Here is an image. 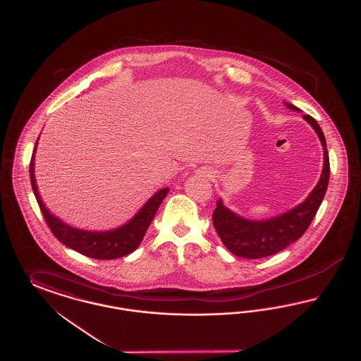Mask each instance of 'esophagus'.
<instances>
[{"label": "esophagus", "mask_w": 361, "mask_h": 361, "mask_svg": "<svg viewBox=\"0 0 361 361\" xmlns=\"http://www.w3.org/2000/svg\"><path fill=\"white\" fill-rule=\"evenodd\" d=\"M197 174H199V176H202V177H209L212 173H211L209 169H207V168H202V169H199V171H197Z\"/></svg>", "instance_id": "34e87169"}]
</instances>
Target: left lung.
I'll return each mask as SVG.
<instances>
[{"mask_svg":"<svg viewBox=\"0 0 361 361\" xmlns=\"http://www.w3.org/2000/svg\"><path fill=\"white\" fill-rule=\"evenodd\" d=\"M284 104L292 111H299L292 104ZM303 119L315 130L324 147V169L318 184L310 192L305 202L284 214L262 221L246 219L224 206L222 199L216 202V208L212 214L214 227L224 246L238 257L256 259L284 250L305 234L325 197L330 176L326 139L314 118L303 115Z\"/></svg>","mask_w":361,"mask_h":361,"instance_id":"1","label":"left lung"}]
</instances>
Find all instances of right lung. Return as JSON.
<instances>
[{"instance_id": "add662e5", "label": "right lung", "mask_w": 361, "mask_h": 361, "mask_svg": "<svg viewBox=\"0 0 361 361\" xmlns=\"http://www.w3.org/2000/svg\"><path fill=\"white\" fill-rule=\"evenodd\" d=\"M37 140L35 143L34 153L30 164L31 185L37 204L40 207V211L43 212V216L55 238L86 257L96 259H114L133 253L143 240L149 226L154 219L158 207L161 206L162 200L166 197L169 188L159 189L158 192H155L154 195L145 203V206L137 211L135 216H133V219H130L127 224L118 228L106 231H90L75 228L62 222L59 218L54 216L40 199L35 178V153L37 147Z\"/></svg>"}]
</instances>
